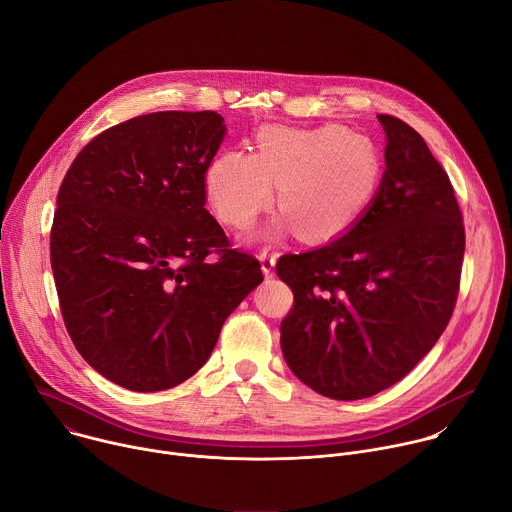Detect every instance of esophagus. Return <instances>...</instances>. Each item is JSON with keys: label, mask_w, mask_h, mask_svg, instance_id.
Returning <instances> with one entry per match:
<instances>
[{"label": "esophagus", "mask_w": 512, "mask_h": 512, "mask_svg": "<svg viewBox=\"0 0 512 512\" xmlns=\"http://www.w3.org/2000/svg\"><path fill=\"white\" fill-rule=\"evenodd\" d=\"M275 253H269V251H261L259 253V261H261V269L265 273V277H271L273 275V269H275Z\"/></svg>", "instance_id": "obj_1"}]
</instances>
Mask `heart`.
Instances as JSON below:
<instances>
[{"mask_svg": "<svg viewBox=\"0 0 512 512\" xmlns=\"http://www.w3.org/2000/svg\"><path fill=\"white\" fill-rule=\"evenodd\" d=\"M381 182L373 145L342 127L291 129L265 125L255 154L225 152L210 160L204 190L216 216L231 229H249L273 204L287 216L273 231L298 227L310 241H328L350 229L369 208Z\"/></svg>", "mask_w": 512, "mask_h": 512, "instance_id": "obj_1", "label": "heart"}]
</instances>
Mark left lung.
<instances>
[{"instance_id": "left-lung-1", "label": "left lung", "mask_w": 512, "mask_h": 512, "mask_svg": "<svg viewBox=\"0 0 512 512\" xmlns=\"http://www.w3.org/2000/svg\"><path fill=\"white\" fill-rule=\"evenodd\" d=\"M379 190L350 231L279 257L294 291L281 322L287 367L316 393L356 401L395 385L446 330L466 247L446 170L423 137L393 115Z\"/></svg>"}]
</instances>
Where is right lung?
Segmentation results:
<instances>
[{
  "label": "right lung",
  "mask_w": 512,
  "mask_h": 512,
  "mask_svg": "<svg viewBox=\"0 0 512 512\" xmlns=\"http://www.w3.org/2000/svg\"><path fill=\"white\" fill-rule=\"evenodd\" d=\"M223 121L214 111L127 119L93 137L60 184L50 263L62 320L91 367L129 391L190 379L263 281L204 208Z\"/></svg>",
  "instance_id": "add662e5"
}]
</instances>
